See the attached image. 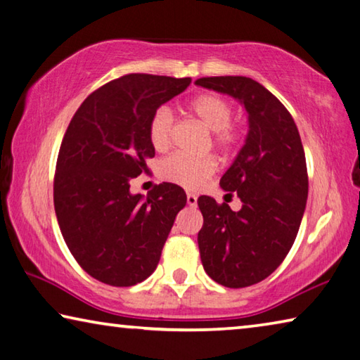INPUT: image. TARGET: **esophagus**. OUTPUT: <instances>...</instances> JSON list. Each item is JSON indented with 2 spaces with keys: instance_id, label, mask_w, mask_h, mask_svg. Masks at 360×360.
I'll use <instances>...</instances> for the list:
<instances>
[{
  "instance_id": "esophagus-1",
  "label": "esophagus",
  "mask_w": 360,
  "mask_h": 360,
  "mask_svg": "<svg viewBox=\"0 0 360 360\" xmlns=\"http://www.w3.org/2000/svg\"><path fill=\"white\" fill-rule=\"evenodd\" d=\"M186 202H188V205H190V207H196V204H198V196H196V194L188 193L186 194Z\"/></svg>"
}]
</instances>
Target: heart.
<instances>
[{"mask_svg": "<svg viewBox=\"0 0 360 360\" xmlns=\"http://www.w3.org/2000/svg\"><path fill=\"white\" fill-rule=\"evenodd\" d=\"M194 116L204 122L212 131V143L217 148L229 153L238 148L243 132L233 124V107L226 98L215 94H204L190 103ZM175 116L169 107H159L153 113L148 124V137L156 151H166L174 141ZM217 170V159L214 156H190L185 153H175L159 164V175L162 180L180 185L188 190L202 186L205 180Z\"/></svg>", "mask_w": 360, "mask_h": 360, "instance_id": "heart-1", "label": "heart"}]
</instances>
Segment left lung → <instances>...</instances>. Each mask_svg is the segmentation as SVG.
Here are the masks:
<instances>
[{
  "mask_svg": "<svg viewBox=\"0 0 360 360\" xmlns=\"http://www.w3.org/2000/svg\"><path fill=\"white\" fill-rule=\"evenodd\" d=\"M196 84L238 98L249 115L245 145L220 180L223 190L238 193L243 209L233 212L209 196L198 199L205 273L229 288L249 287L274 273L295 243L308 199L302 139L292 115L260 82L209 76Z\"/></svg>",
  "mask_w": 360,
  "mask_h": 360,
  "instance_id": "1",
  "label": "left lung"
}]
</instances>
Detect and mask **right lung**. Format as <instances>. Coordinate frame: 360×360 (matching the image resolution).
I'll return each instance as SVG.
<instances>
[{
  "label": "right lung",
  "mask_w": 360,
  "mask_h": 360,
  "mask_svg": "<svg viewBox=\"0 0 360 360\" xmlns=\"http://www.w3.org/2000/svg\"><path fill=\"white\" fill-rule=\"evenodd\" d=\"M191 78L131 73L94 91L76 110L58 150L54 207L79 266L103 284L131 287L156 269L184 188L159 184L143 198L129 181L155 156L148 124Z\"/></svg>",
  "instance_id": "obj_1"
}]
</instances>
